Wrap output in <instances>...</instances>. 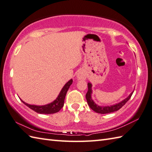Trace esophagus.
I'll return each instance as SVG.
<instances>
[{
	"label": "esophagus",
	"mask_w": 152,
	"mask_h": 152,
	"mask_svg": "<svg viewBox=\"0 0 152 152\" xmlns=\"http://www.w3.org/2000/svg\"><path fill=\"white\" fill-rule=\"evenodd\" d=\"M77 79L79 80H85L86 78V75L84 71H79L77 74Z\"/></svg>",
	"instance_id": "esophagus-1"
}]
</instances>
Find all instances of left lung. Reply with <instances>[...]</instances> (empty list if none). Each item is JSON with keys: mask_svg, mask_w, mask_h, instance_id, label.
<instances>
[{"mask_svg": "<svg viewBox=\"0 0 152 152\" xmlns=\"http://www.w3.org/2000/svg\"><path fill=\"white\" fill-rule=\"evenodd\" d=\"M92 84L91 83H88V91L87 93L86 94V101H87L88 105L89 107L91 108V109L94 111L95 112L98 113H101V114H106V113H110L114 112V111H116L119 110L120 108H121L124 105H125L126 102L129 101V100L131 98V96L133 94L132 91L131 94L129 95V96L126 97L125 99H124L121 102H119V103L111 105V106H98L95 103L94 100L92 99Z\"/></svg>", "mask_w": 152, "mask_h": 152, "instance_id": "8db88e82", "label": "left lung"}]
</instances>
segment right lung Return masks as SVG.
Here are the masks:
<instances>
[{"instance_id":"right-lung-1","label":"right lung","mask_w":152,"mask_h":152,"mask_svg":"<svg viewBox=\"0 0 152 152\" xmlns=\"http://www.w3.org/2000/svg\"><path fill=\"white\" fill-rule=\"evenodd\" d=\"M73 80L70 79L69 81L66 85L64 86L62 89L61 90L60 94H58V97L56 100H54L53 102H51L50 104H48L46 105H44V106H36V105H31L26 102H23L21 99H20L21 101L23 103L26 105L27 107H29L30 109L33 110V111H36L37 113H42V114H52L58 112L61 108L63 107L64 104V100L66 98V93L69 89V86L72 84Z\"/></svg>"}]
</instances>
